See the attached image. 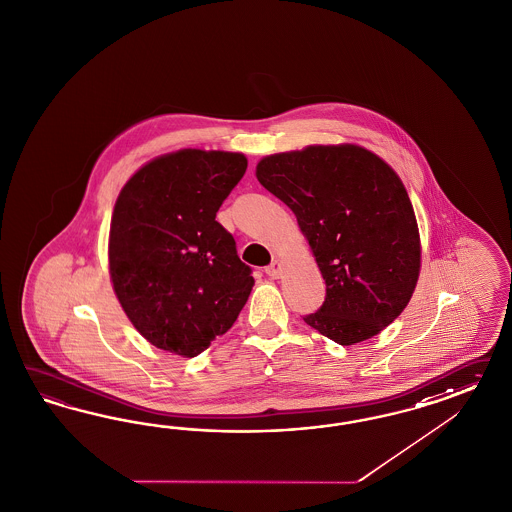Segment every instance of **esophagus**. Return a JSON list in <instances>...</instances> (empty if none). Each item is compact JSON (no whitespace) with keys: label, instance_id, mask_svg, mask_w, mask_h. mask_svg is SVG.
<instances>
[{"label":"esophagus","instance_id":"34e87169","mask_svg":"<svg viewBox=\"0 0 512 512\" xmlns=\"http://www.w3.org/2000/svg\"><path fill=\"white\" fill-rule=\"evenodd\" d=\"M264 272H266V276H270L272 279H278L279 276H281V264H279L278 261H272V263L264 268Z\"/></svg>","mask_w":512,"mask_h":512}]
</instances>
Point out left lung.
<instances>
[{"mask_svg":"<svg viewBox=\"0 0 512 512\" xmlns=\"http://www.w3.org/2000/svg\"><path fill=\"white\" fill-rule=\"evenodd\" d=\"M257 180L285 202L306 234L326 283L306 325L340 345L390 325L415 291L419 227L398 174L353 144L268 155Z\"/></svg>","mask_w":512,"mask_h":512,"instance_id":"obj_1","label":"left lung"}]
</instances>
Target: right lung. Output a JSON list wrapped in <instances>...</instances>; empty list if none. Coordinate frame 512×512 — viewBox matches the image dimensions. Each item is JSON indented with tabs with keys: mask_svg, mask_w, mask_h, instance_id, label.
I'll return each instance as SVG.
<instances>
[{
	"mask_svg": "<svg viewBox=\"0 0 512 512\" xmlns=\"http://www.w3.org/2000/svg\"><path fill=\"white\" fill-rule=\"evenodd\" d=\"M246 169L242 154L180 150L144 165L116 201L114 293L133 326L163 351L201 355L248 302L251 268L216 221Z\"/></svg>",
	"mask_w": 512,
	"mask_h": 512,
	"instance_id": "obj_1",
	"label": "right lung"
}]
</instances>
